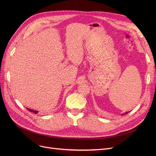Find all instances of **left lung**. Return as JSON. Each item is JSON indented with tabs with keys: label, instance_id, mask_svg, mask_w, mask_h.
<instances>
[{
	"label": "left lung",
	"instance_id": "left-lung-1",
	"mask_svg": "<svg viewBox=\"0 0 156 156\" xmlns=\"http://www.w3.org/2000/svg\"><path fill=\"white\" fill-rule=\"evenodd\" d=\"M127 113H128V112H125V114H122V115H124V114H127Z\"/></svg>",
	"mask_w": 156,
	"mask_h": 156
}]
</instances>
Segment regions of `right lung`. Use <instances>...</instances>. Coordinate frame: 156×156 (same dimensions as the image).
<instances>
[{
  "label": "right lung",
  "instance_id": "add662e5",
  "mask_svg": "<svg viewBox=\"0 0 156 156\" xmlns=\"http://www.w3.org/2000/svg\"><path fill=\"white\" fill-rule=\"evenodd\" d=\"M27 109H28V111H30V112H34L35 114H37V113L38 112V111H35V110H33V109H29V108H27Z\"/></svg>",
  "mask_w": 156,
  "mask_h": 156
}]
</instances>
